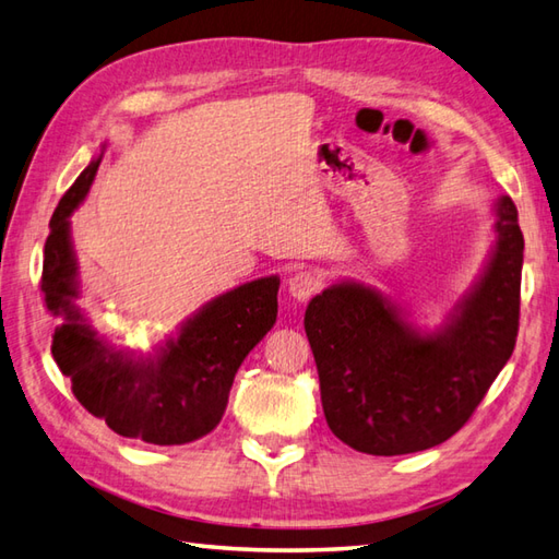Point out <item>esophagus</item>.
I'll return each instance as SVG.
<instances>
[{
  "label": "esophagus",
  "mask_w": 559,
  "mask_h": 559,
  "mask_svg": "<svg viewBox=\"0 0 559 559\" xmlns=\"http://www.w3.org/2000/svg\"><path fill=\"white\" fill-rule=\"evenodd\" d=\"M322 288V278L314 271H298L288 278V293L295 300H310L312 295Z\"/></svg>",
  "instance_id": "obj_1"
}]
</instances>
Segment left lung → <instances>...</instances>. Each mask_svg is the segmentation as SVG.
Returning <instances> with one entry per match:
<instances>
[{
    "mask_svg": "<svg viewBox=\"0 0 559 559\" xmlns=\"http://www.w3.org/2000/svg\"><path fill=\"white\" fill-rule=\"evenodd\" d=\"M487 264L445 322L421 332L409 310L358 281L310 300L305 332L322 409L338 441L368 455H404L451 439L513 354L523 235L509 195L495 203Z\"/></svg>",
    "mask_w": 559,
    "mask_h": 559,
    "instance_id": "obj_1",
    "label": "left lung"
}]
</instances>
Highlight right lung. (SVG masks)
Returning <instances> with one entry per match:
<instances>
[{"instance_id": "obj_1", "label": "right lung", "mask_w": 559, "mask_h": 559, "mask_svg": "<svg viewBox=\"0 0 559 559\" xmlns=\"http://www.w3.org/2000/svg\"><path fill=\"white\" fill-rule=\"evenodd\" d=\"M102 155L76 177L50 221L40 278L48 310L60 317L50 352L82 407L118 436L191 443L221 424L237 368L276 324L281 278H257L217 295L152 354L106 342L76 305L80 266L70 235V215L90 193Z\"/></svg>"}]
</instances>
